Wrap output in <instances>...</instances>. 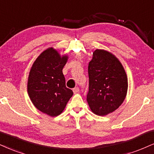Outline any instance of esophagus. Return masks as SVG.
<instances>
[{
  "label": "esophagus",
  "mask_w": 154,
  "mask_h": 154,
  "mask_svg": "<svg viewBox=\"0 0 154 154\" xmlns=\"http://www.w3.org/2000/svg\"><path fill=\"white\" fill-rule=\"evenodd\" d=\"M73 93L74 94H78V93L79 92V88H78V87H75V88H74L73 89Z\"/></svg>",
  "instance_id": "1"
}]
</instances>
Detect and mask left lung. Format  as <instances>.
I'll list each match as a JSON object with an SVG mask.
<instances>
[{"instance_id": "1", "label": "left lung", "mask_w": 154, "mask_h": 154, "mask_svg": "<svg viewBox=\"0 0 154 154\" xmlns=\"http://www.w3.org/2000/svg\"><path fill=\"white\" fill-rule=\"evenodd\" d=\"M89 90L87 101L93 113L103 116L123 103L128 91L124 68L114 55L96 49L88 63Z\"/></svg>"}]
</instances>
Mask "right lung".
Instances as JSON below:
<instances>
[{"mask_svg":"<svg viewBox=\"0 0 154 154\" xmlns=\"http://www.w3.org/2000/svg\"><path fill=\"white\" fill-rule=\"evenodd\" d=\"M68 56L54 48L43 51L34 61L28 79V94L38 110L54 117L60 115L73 93L66 88L63 68Z\"/></svg>","mask_w":154,"mask_h":154,"instance_id":"right-lung-1","label":"right lung"}]
</instances>
